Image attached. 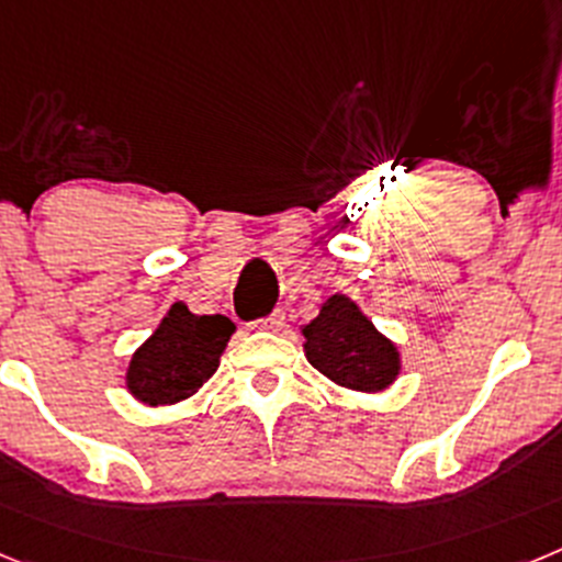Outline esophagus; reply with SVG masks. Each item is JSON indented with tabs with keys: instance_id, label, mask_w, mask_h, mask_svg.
Here are the masks:
<instances>
[{
	"instance_id": "1",
	"label": "esophagus",
	"mask_w": 562,
	"mask_h": 562,
	"mask_svg": "<svg viewBox=\"0 0 562 562\" xmlns=\"http://www.w3.org/2000/svg\"><path fill=\"white\" fill-rule=\"evenodd\" d=\"M258 329H267V331L284 329V315H281V312H276V315L265 317V321H258Z\"/></svg>"
}]
</instances>
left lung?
<instances>
[{"mask_svg": "<svg viewBox=\"0 0 562 562\" xmlns=\"http://www.w3.org/2000/svg\"><path fill=\"white\" fill-rule=\"evenodd\" d=\"M301 331L306 337V360L342 389L374 394L400 376L396 346L376 331L351 297L331 295Z\"/></svg>", "mask_w": 562, "mask_h": 562, "instance_id": "1", "label": "left lung"}]
</instances>
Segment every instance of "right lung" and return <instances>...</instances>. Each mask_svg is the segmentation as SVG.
<instances>
[{
	"label": "right lung",
	"instance_id": "obj_1",
	"mask_svg": "<svg viewBox=\"0 0 562 562\" xmlns=\"http://www.w3.org/2000/svg\"><path fill=\"white\" fill-rule=\"evenodd\" d=\"M233 331L231 317L193 315L177 301L154 335L132 355L126 369L128 394L151 408L188 400L220 369Z\"/></svg>",
	"mask_w": 562,
	"mask_h": 562
}]
</instances>
